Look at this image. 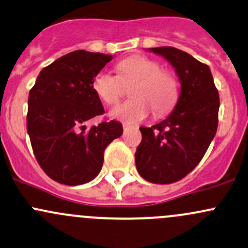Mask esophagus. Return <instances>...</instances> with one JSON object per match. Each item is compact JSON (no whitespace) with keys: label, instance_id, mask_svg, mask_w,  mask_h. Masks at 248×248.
Wrapping results in <instances>:
<instances>
[{"label":"esophagus","instance_id":"1","mask_svg":"<svg viewBox=\"0 0 248 248\" xmlns=\"http://www.w3.org/2000/svg\"><path fill=\"white\" fill-rule=\"evenodd\" d=\"M129 128H134V127H133V126H129V124H124V132H126L127 129H129Z\"/></svg>","mask_w":248,"mask_h":248}]
</instances>
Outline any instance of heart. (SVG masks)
I'll list each match as a JSON object with an SVG mask.
<instances>
[{
  "label": "heart",
  "instance_id": "obj_1",
  "mask_svg": "<svg viewBox=\"0 0 248 248\" xmlns=\"http://www.w3.org/2000/svg\"><path fill=\"white\" fill-rule=\"evenodd\" d=\"M160 64L145 56H132L117 64L119 77L106 71L96 74L93 89L107 104H115L121 96V82L135 79L132 100L114 107L109 115L124 122H139L146 119L151 108L155 116L170 113L178 100V83L170 72L160 70Z\"/></svg>",
  "mask_w": 248,
  "mask_h": 248
}]
</instances>
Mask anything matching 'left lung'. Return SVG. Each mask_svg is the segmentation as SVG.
I'll return each instance as SVG.
<instances>
[{"mask_svg": "<svg viewBox=\"0 0 248 248\" xmlns=\"http://www.w3.org/2000/svg\"><path fill=\"white\" fill-rule=\"evenodd\" d=\"M174 67L181 93L172 113L152 127H140L142 140L135 152V165L151 183L170 184L199 165L214 139L218 122V93L212 72L178 48H148Z\"/></svg>", "mask_w": 248, "mask_h": 248, "instance_id": "obj_1", "label": "left lung"}]
</instances>
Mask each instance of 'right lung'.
<instances>
[{"label": "right lung", "instance_id": "1", "mask_svg": "<svg viewBox=\"0 0 248 248\" xmlns=\"http://www.w3.org/2000/svg\"><path fill=\"white\" fill-rule=\"evenodd\" d=\"M110 54L78 49L44 67L28 96L27 133L33 152L49 178L79 186L100 173L107 146L121 137L122 124L85 122L104 113L93 79Z\"/></svg>", "mask_w": 248, "mask_h": 248}]
</instances>
